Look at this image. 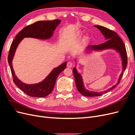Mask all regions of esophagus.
<instances>
[{"label": "esophagus", "instance_id": "1", "mask_svg": "<svg viewBox=\"0 0 135 135\" xmlns=\"http://www.w3.org/2000/svg\"><path fill=\"white\" fill-rule=\"evenodd\" d=\"M73 65H74V64H73V63L71 62V61H69L67 63V66L68 68H72L73 66Z\"/></svg>", "mask_w": 135, "mask_h": 135}]
</instances>
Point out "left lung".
I'll list each match as a JSON object with an SVG mask.
<instances>
[{
    "label": "left lung",
    "instance_id": "1",
    "mask_svg": "<svg viewBox=\"0 0 135 135\" xmlns=\"http://www.w3.org/2000/svg\"><path fill=\"white\" fill-rule=\"evenodd\" d=\"M95 27L99 28L102 32V34L104 35L106 39L108 40V41L103 44L96 45V46H89L87 47V49L88 50H104V49L107 48L115 49V50L118 51V52H119V54L121 56V57L122 59V64H123V72L121 73L120 77L119 78V79H118V83L116 85H114L112 88H109L106 91L101 92H95L89 91L84 88L82 79H81V76L79 73H78L76 69L74 68L73 69V73L74 76L75 84L78 91L82 95L87 97L101 96L103 95L104 93H105L107 92L112 90L113 88H115L117 85L119 83L123 75V71L125 70L127 65V54L125 45L123 42V40H122V39L118 36L117 32L102 26L97 25L95 26Z\"/></svg>",
    "mask_w": 135,
    "mask_h": 135
}]
</instances>
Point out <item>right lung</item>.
Listing matches in <instances>:
<instances>
[{
  "label": "right lung",
  "instance_id": "add662e5",
  "mask_svg": "<svg viewBox=\"0 0 135 135\" xmlns=\"http://www.w3.org/2000/svg\"><path fill=\"white\" fill-rule=\"evenodd\" d=\"M60 22L61 21L60 20L35 22L26 26L20 31L16 36L15 39L11 45L8 56V61L11 68L12 75L13 76V82L21 91L28 96L43 97L50 94L54 89L56 79L57 78L59 75L66 68V62H65L57 68H55L42 82L34 84H26L22 83L17 78L15 75L12 67V59L13 58L16 48L23 38L31 37L42 39L50 38L56 27Z\"/></svg>",
  "mask_w": 135,
  "mask_h": 135
}]
</instances>
